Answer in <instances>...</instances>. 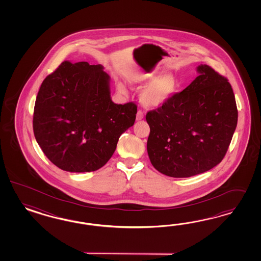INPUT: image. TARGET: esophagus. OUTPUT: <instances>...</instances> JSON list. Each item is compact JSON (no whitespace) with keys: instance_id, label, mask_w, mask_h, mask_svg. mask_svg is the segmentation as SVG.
Wrapping results in <instances>:
<instances>
[{"instance_id":"1","label":"esophagus","mask_w":261,"mask_h":261,"mask_svg":"<svg viewBox=\"0 0 261 261\" xmlns=\"http://www.w3.org/2000/svg\"><path fill=\"white\" fill-rule=\"evenodd\" d=\"M143 117H144V115H143V112L141 110L138 111V113H137V116H136V119L139 121V120H142L143 119Z\"/></svg>"}]
</instances>
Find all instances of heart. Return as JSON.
<instances>
[{
    "mask_svg": "<svg viewBox=\"0 0 261 261\" xmlns=\"http://www.w3.org/2000/svg\"><path fill=\"white\" fill-rule=\"evenodd\" d=\"M142 85H146L142 90L140 99L141 102L151 108L162 106L172 96L176 90V82L172 75H165L157 79L155 76H144L141 80ZM118 89L121 93H126L123 84L118 83Z\"/></svg>",
    "mask_w": 261,
    "mask_h": 261,
    "instance_id": "1",
    "label": "heart"
}]
</instances>
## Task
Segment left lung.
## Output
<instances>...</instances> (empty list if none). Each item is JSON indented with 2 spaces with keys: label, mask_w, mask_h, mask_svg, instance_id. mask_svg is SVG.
Returning <instances> with one entry per match:
<instances>
[{
  "label": "left lung",
  "mask_w": 261,
  "mask_h": 261,
  "mask_svg": "<svg viewBox=\"0 0 261 261\" xmlns=\"http://www.w3.org/2000/svg\"><path fill=\"white\" fill-rule=\"evenodd\" d=\"M181 93L146 114L147 153L159 172L174 178L203 173L221 163L237 124L228 79L207 65Z\"/></svg>",
  "instance_id": "left-lung-1"
}]
</instances>
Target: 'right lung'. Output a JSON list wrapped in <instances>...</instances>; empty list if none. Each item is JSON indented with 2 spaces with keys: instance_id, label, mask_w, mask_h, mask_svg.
Instances as JSON below:
<instances>
[{
  "instance_id": "1",
  "label": "right lung",
  "mask_w": 261,
  "mask_h": 261,
  "mask_svg": "<svg viewBox=\"0 0 261 261\" xmlns=\"http://www.w3.org/2000/svg\"><path fill=\"white\" fill-rule=\"evenodd\" d=\"M137 105L111 99L103 66L64 61L44 79L36 97L33 132L47 158L69 172L102 167L119 137L133 126Z\"/></svg>"
}]
</instances>
